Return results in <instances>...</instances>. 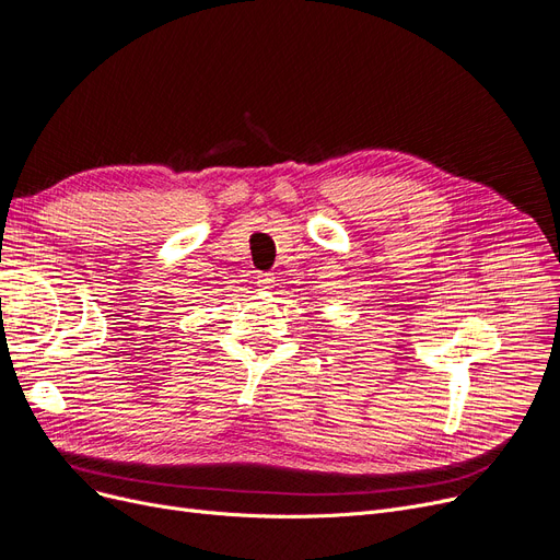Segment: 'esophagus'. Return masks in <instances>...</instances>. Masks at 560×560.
<instances>
[{"label": "esophagus", "mask_w": 560, "mask_h": 560, "mask_svg": "<svg viewBox=\"0 0 560 560\" xmlns=\"http://www.w3.org/2000/svg\"><path fill=\"white\" fill-rule=\"evenodd\" d=\"M256 283H258L260 291H269V288L275 285V275L272 272H258Z\"/></svg>", "instance_id": "esophagus-1"}]
</instances>
